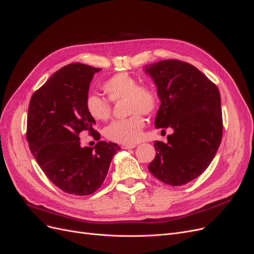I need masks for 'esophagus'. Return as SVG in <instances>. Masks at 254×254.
<instances>
[{"mask_svg": "<svg viewBox=\"0 0 254 254\" xmlns=\"http://www.w3.org/2000/svg\"><path fill=\"white\" fill-rule=\"evenodd\" d=\"M136 144H124L121 145V148L123 149H131V148H135Z\"/></svg>", "mask_w": 254, "mask_h": 254, "instance_id": "1", "label": "esophagus"}]
</instances>
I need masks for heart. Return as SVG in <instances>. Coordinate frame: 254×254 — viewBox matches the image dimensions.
<instances>
[{
	"label": "heart",
	"mask_w": 254,
	"mask_h": 254,
	"mask_svg": "<svg viewBox=\"0 0 254 254\" xmlns=\"http://www.w3.org/2000/svg\"><path fill=\"white\" fill-rule=\"evenodd\" d=\"M107 98L91 93L86 97V111L94 120L105 121L112 113V103L125 98L127 118L114 120L105 127L107 139L120 144H135L142 138L145 127V116L152 115L158 108L159 97L156 90L149 85L138 84V81L127 72H118L103 84Z\"/></svg>",
	"instance_id": "obj_1"
}]
</instances>
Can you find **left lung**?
<instances>
[{
	"instance_id": "left-lung-1",
	"label": "left lung",
	"mask_w": 254,
	"mask_h": 254,
	"mask_svg": "<svg viewBox=\"0 0 254 254\" xmlns=\"http://www.w3.org/2000/svg\"><path fill=\"white\" fill-rule=\"evenodd\" d=\"M145 71L158 88L161 106L156 121L167 143L154 142L150 173L164 184L182 186L198 178L211 164L222 139L223 121L218 87L195 66L162 60Z\"/></svg>"
}]
</instances>
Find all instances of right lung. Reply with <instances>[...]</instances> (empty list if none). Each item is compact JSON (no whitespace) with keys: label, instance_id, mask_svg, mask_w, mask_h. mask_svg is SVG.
Here are the masks:
<instances>
[{"label":"right lung","instance_id":"add662e5","mask_svg":"<svg viewBox=\"0 0 254 254\" xmlns=\"http://www.w3.org/2000/svg\"><path fill=\"white\" fill-rule=\"evenodd\" d=\"M101 68L82 63L65 65L33 93L27 119V141L47 178L65 193L85 196L101 188L114 154L120 147L98 141L82 147L80 135L95 140V120L85 102L90 82Z\"/></svg>","mask_w":254,"mask_h":254}]
</instances>
